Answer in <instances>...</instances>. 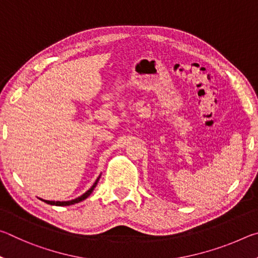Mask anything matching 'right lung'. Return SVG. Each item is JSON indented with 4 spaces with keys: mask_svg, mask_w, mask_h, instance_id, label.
<instances>
[{
    "mask_svg": "<svg viewBox=\"0 0 258 258\" xmlns=\"http://www.w3.org/2000/svg\"><path fill=\"white\" fill-rule=\"evenodd\" d=\"M99 178H100V176L97 178V181L94 182V184H93L92 186H91L90 189L87 190L84 195H82L81 197H78V198H76V199L69 200V202H50V200H43V199H42V200H43V202H44V203H46V204H49V205H55V206H69V205H74V204H76V203H80V202H82V200L86 199L91 194H92V191L94 190L95 185H97Z\"/></svg>",
    "mask_w": 258,
    "mask_h": 258,
    "instance_id": "add662e5",
    "label": "right lung"
}]
</instances>
